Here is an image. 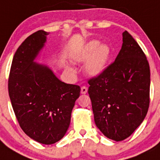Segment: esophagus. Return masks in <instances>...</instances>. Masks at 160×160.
Segmentation results:
<instances>
[{
    "label": "esophagus",
    "mask_w": 160,
    "mask_h": 160,
    "mask_svg": "<svg viewBox=\"0 0 160 160\" xmlns=\"http://www.w3.org/2000/svg\"><path fill=\"white\" fill-rule=\"evenodd\" d=\"M87 90H88V89H87V87H82L81 88V93L82 94H87Z\"/></svg>",
    "instance_id": "esophagus-1"
}]
</instances>
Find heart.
Returning a JSON list of instances; mask_svg holds the SVG:
<instances>
[{
	"mask_svg": "<svg viewBox=\"0 0 160 160\" xmlns=\"http://www.w3.org/2000/svg\"><path fill=\"white\" fill-rule=\"evenodd\" d=\"M111 49L107 44H101L98 41H90L84 46L82 51L74 57L78 62H87L85 70L91 77H97L104 72L111 58ZM70 71L73 69L67 67Z\"/></svg>",
	"mask_w": 160,
	"mask_h": 160,
	"instance_id": "b5f03b06",
	"label": "heart"
}]
</instances>
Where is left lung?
<instances>
[{
    "label": "left lung",
    "mask_w": 160,
    "mask_h": 160,
    "mask_svg": "<svg viewBox=\"0 0 160 160\" xmlns=\"http://www.w3.org/2000/svg\"><path fill=\"white\" fill-rule=\"evenodd\" d=\"M150 82L146 55L125 31L115 61L88 81L94 122L106 137L124 140L142 123L149 107Z\"/></svg>",
    "instance_id": "obj_1"
}]
</instances>
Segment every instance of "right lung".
Here are the masks:
<instances>
[{
  "label": "right lung",
  "mask_w": 160,
  "mask_h": 160,
  "mask_svg": "<svg viewBox=\"0 0 160 160\" xmlns=\"http://www.w3.org/2000/svg\"><path fill=\"white\" fill-rule=\"evenodd\" d=\"M49 34L38 30L17 49L8 78V94L19 125L32 139L53 144L66 135L80 87L59 80L47 66L35 62Z\"/></svg>",
  "instance_id": "1"
}]
</instances>
